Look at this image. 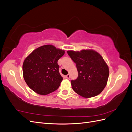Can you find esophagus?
Masks as SVG:
<instances>
[{
	"mask_svg": "<svg viewBox=\"0 0 132 132\" xmlns=\"http://www.w3.org/2000/svg\"><path fill=\"white\" fill-rule=\"evenodd\" d=\"M65 78L67 79H69L70 78V75L69 74H67L66 76H65Z\"/></svg>",
	"mask_w": 132,
	"mask_h": 132,
	"instance_id": "obj_1",
	"label": "esophagus"
}]
</instances>
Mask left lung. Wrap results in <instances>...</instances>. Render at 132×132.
I'll use <instances>...</instances> for the list:
<instances>
[{"label": "left lung", "mask_w": 132, "mask_h": 132, "mask_svg": "<svg viewBox=\"0 0 132 132\" xmlns=\"http://www.w3.org/2000/svg\"><path fill=\"white\" fill-rule=\"evenodd\" d=\"M67 53L78 71L77 79L71 81L73 90L85 98L100 94L109 76V67L101 55L93 50L68 51Z\"/></svg>", "instance_id": "8db88e82"}]
</instances>
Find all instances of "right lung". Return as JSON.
<instances>
[{"label": "right lung", "instance_id": "obj_1", "mask_svg": "<svg viewBox=\"0 0 132 132\" xmlns=\"http://www.w3.org/2000/svg\"><path fill=\"white\" fill-rule=\"evenodd\" d=\"M64 50L52 45H45L35 50L23 63V78L31 89L46 95L56 90L63 78L59 72L58 61L64 54Z\"/></svg>", "mask_w": 132, "mask_h": 132}]
</instances>
